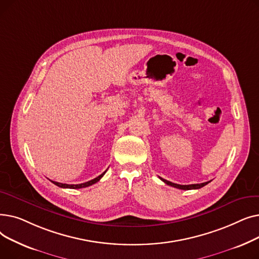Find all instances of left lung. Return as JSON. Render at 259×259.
<instances>
[{
  "instance_id": "obj_1",
  "label": "left lung",
  "mask_w": 259,
  "mask_h": 259,
  "mask_svg": "<svg viewBox=\"0 0 259 259\" xmlns=\"http://www.w3.org/2000/svg\"><path fill=\"white\" fill-rule=\"evenodd\" d=\"M162 182H164L165 184L171 186V187H174V188H178V189H182V190H193V189H200L201 187L206 186L207 184H209L210 182H206V183H202V184H192V185H179V184H174V183H171L169 181H166L164 179L159 178Z\"/></svg>"
}]
</instances>
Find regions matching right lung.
Masks as SVG:
<instances>
[{"mask_svg": "<svg viewBox=\"0 0 259 259\" xmlns=\"http://www.w3.org/2000/svg\"><path fill=\"white\" fill-rule=\"evenodd\" d=\"M106 173V171L105 172H103L101 175H99L98 178H95V179H93V180H91V181H89V182H86V183H83V184H78V185H67V184H62V183H58V182H52L51 181V183H53L54 185H57L58 187H60V188H68V189H80V188H86V187H89V186H91V185H93V184H95V183H98L103 176H104V174Z\"/></svg>", "mask_w": 259, "mask_h": 259, "instance_id": "add662e5", "label": "right lung"}]
</instances>
